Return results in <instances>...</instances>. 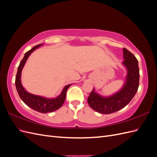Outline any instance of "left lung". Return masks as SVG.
<instances>
[{
	"label": "left lung",
	"mask_w": 157,
	"mask_h": 157,
	"mask_svg": "<svg viewBox=\"0 0 157 157\" xmlns=\"http://www.w3.org/2000/svg\"><path fill=\"white\" fill-rule=\"evenodd\" d=\"M123 58L122 64L127 70L124 85L119 91L108 97L101 96L93 88L88 98V103L94 111L102 114L117 112L126 106L134 97L139 87L138 61L126 48H123Z\"/></svg>",
	"instance_id": "1"
}]
</instances>
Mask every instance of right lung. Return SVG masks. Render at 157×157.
Here are the masks:
<instances>
[{
	"instance_id": "right-lung-1",
	"label": "right lung",
	"mask_w": 157,
	"mask_h": 157,
	"mask_svg": "<svg viewBox=\"0 0 157 157\" xmlns=\"http://www.w3.org/2000/svg\"><path fill=\"white\" fill-rule=\"evenodd\" d=\"M42 45V44H40L39 45L35 46L25 54L23 59L21 61L20 65L18 66L15 84L19 96L20 97L21 100L28 107H29L36 111L42 113H47L53 112L63 105L66 98L67 90L71 86V84L65 86L59 96L54 98H47L45 97L32 94L27 92L25 89L23 88L21 82L22 69L23 67H24L26 61L27 60L28 58H29V56L31 55L32 52H34L36 48L41 46Z\"/></svg>"
}]
</instances>
